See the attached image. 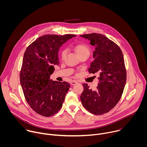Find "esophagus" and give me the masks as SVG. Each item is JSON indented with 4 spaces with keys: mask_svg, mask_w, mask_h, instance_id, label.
Returning <instances> with one entry per match:
<instances>
[{
    "mask_svg": "<svg viewBox=\"0 0 147 147\" xmlns=\"http://www.w3.org/2000/svg\"><path fill=\"white\" fill-rule=\"evenodd\" d=\"M70 84H71V85H76V84H77V82L76 81H72L70 82Z\"/></svg>",
    "mask_w": 147,
    "mask_h": 147,
    "instance_id": "1",
    "label": "esophagus"
}]
</instances>
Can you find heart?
<instances>
[{"instance_id": "obj_1", "label": "heart", "mask_w": 147, "mask_h": 147, "mask_svg": "<svg viewBox=\"0 0 147 147\" xmlns=\"http://www.w3.org/2000/svg\"><path fill=\"white\" fill-rule=\"evenodd\" d=\"M74 48L78 56L80 55H81L82 54H85V53L90 54L89 47L85 44H82V43L78 44L74 46ZM66 53V50H62L61 51L60 56L62 59H63L65 58Z\"/></svg>"}]
</instances>
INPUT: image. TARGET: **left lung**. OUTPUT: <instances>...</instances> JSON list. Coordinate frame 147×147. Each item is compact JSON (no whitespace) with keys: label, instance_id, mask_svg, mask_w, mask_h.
<instances>
[{"label":"left lung","instance_id":"obj_1","mask_svg":"<svg viewBox=\"0 0 147 147\" xmlns=\"http://www.w3.org/2000/svg\"><path fill=\"white\" fill-rule=\"evenodd\" d=\"M81 36L88 39L96 46L94 60L88 69L90 73H99L98 86L95 90L83 83L80 96L83 107L90 113L100 115L112 110L120 100L126 82L127 73L122 51L114 42L100 34L91 33Z\"/></svg>","mask_w":147,"mask_h":147}]
</instances>
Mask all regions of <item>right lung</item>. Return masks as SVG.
I'll list each match as a JSON object with an SVG mask.
<instances>
[{"label":"right lung","instance_id":"1","mask_svg":"<svg viewBox=\"0 0 147 147\" xmlns=\"http://www.w3.org/2000/svg\"><path fill=\"white\" fill-rule=\"evenodd\" d=\"M73 34L57 35L47 34L39 37L25 51L20 79L26 100L38 114L49 117L61 108L70 88L67 82L50 79L55 70L54 65L59 64V48Z\"/></svg>","mask_w":147,"mask_h":147}]
</instances>
